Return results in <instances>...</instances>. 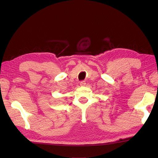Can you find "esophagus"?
I'll list each match as a JSON object with an SVG mask.
<instances>
[{"mask_svg":"<svg viewBox=\"0 0 158 158\" xmlns=\"http://www.w3.org/2000/svg\"><path fill=\"white\" fill-rule=\"evenodd\" d=\"M85 81H82V82H80V85H81V86H85Z\"/></svg>","mask_w":158,"mask_h":158,"instance_id":"obj_1","label":"esophagus"}]
</instances>
